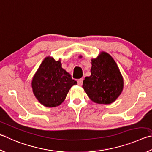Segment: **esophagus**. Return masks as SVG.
<instances>
[{"instance_id":"34e87169","label":"esophagus","mask_w":152,"mask_h":152,"mask_svg":"<svg viewBox=\"0 0 152 152\" xmlns=\"http://www.w3.org/2000/svg\"><path fill=\"white\" fill-rule=\"evenodd\" d=\"M77 82H78V84L79 86H82V84H83V79L82 78H80L77 80Z\"/></svg>"}]
</instances>
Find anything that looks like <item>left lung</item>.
Instances as JSON below:
<instances>
[{
  "instance_id": "left-lung-1",
  "label": "left lung",
  "mask_w": 152,
  "mask_h": 152,
  "mask_svg": "<svg viewBox=\"0 0 152 152\" xmlns=\"http://www.w3.org/2000/svg\"><path fill=\"white\" fill-rule=\"evenodd\" d=\"M124 80L116 63L106 52L92 60L91 76L86 77L82 87L96 103L109 104L122 92Z\"/></svg>"
}]
</instances>
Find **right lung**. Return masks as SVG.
Instances as JSON below:
<instances>
[{"instance_id": "right-lung-1", "label": "right lung", "mask_w": 152, "mask_h": 152, "mask_svg": "<svg viewBox=\"0 0 152 152\" xmlns=\"http://www.w3.org/2000/svg\"><path fill=\"white\" fill-rule=\"evenodd\" d=\"M77 84L62 68L60 60L52 58L44 60L33 77L32 88L38 100L46 107H56L61 104L69 90Z\"/></svg>"}]
</instances>
